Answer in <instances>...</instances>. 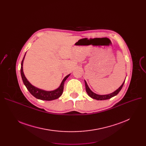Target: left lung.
<instances>
[{"label": "left lung", "instance_id": "left-lung-1", "mask_svg": "<svg viewBox=\"0 0 146 146\" xmlns=\"http://www.w3.org/2000/svg\"><path fill=\"white\" fill-rule=\"evenodd\" d=\"M125 80L124 81L123 83H122L121 86L118 89H117L115 91H114L113 92H112L111 94H108V95H98V94H96L93 92L90 89V88H89L86 80H85L86 90V92H87L88 95L92 98L96 99V100H106V99H110V98H112L115 96H116L119 92V91L121 90L122 86H123V85H124Z\"/></svg>", "mask_w": 146, "mask_h": 146}]
</instances>
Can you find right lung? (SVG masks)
<instances>
[{"label":"right lung","instance_id":"add662e5","mask_svg":"<svg viewBox=\"0 0 146 146\" xmlns=\"http://www.w3.org/2000/svg\"><path fill=\"white\" fill-rule=\"evenodd\" d=\"M26 54V53H25ZM25 54L23 58V60L21 62V77L23 82H24V84L28 91L31 93L32 95H33L35 98L38 99H41V100L43 101H52V100H54V99H56L58 98L61 95H62L63 92V89H64V82L66 80V79L68 78V76H70V74H68L66 76V77L63 79V80L61 82L60 86L54 90H51V91H47V90H44L38 88L33 85H31L29 83V82L27 80L26 77L25 76V74L24 73V71H23V63H24V60L25 58Z\"/></svg>","mask_w":146,"mask_h":146}]
</instances>
